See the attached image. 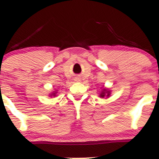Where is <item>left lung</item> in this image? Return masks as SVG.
<instances>
[{"mask_svg": "<svg viewBox=\"0 0 159 159\" xmlns=\"http://www.w3.org/2000/svg\"><path fill=\"white\" fill-rule=\"evenodd\" d=\"M98 94H99V97L101 98H108L109 97H110V94H111V91H110L109 88L103 87V88H101V91H99Z\"/></svg>", "mask_w": 159, "mask_h": 159, "instance_id": "left-lung-1", "label": "left lung"}]
</instances>
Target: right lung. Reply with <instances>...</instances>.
I'll return each instance as SVG.
<instances>
[{"label": "right lung", "instance_id": "add662e5", "mask_svg": "<svg viewBox=\"0 0 159 159\" xmlns=\"http://www.w3.org/2000/svg\"><path fill=\"white\" fill-rule=\"evenodd\" d=\"M57 95H58V91L56 90V91H52V92L49 94V96L51 97V98H52V97H56Z\"/></svg>", "mask_w": 159, "mask_h": 159}]
</instances>
